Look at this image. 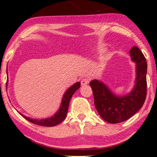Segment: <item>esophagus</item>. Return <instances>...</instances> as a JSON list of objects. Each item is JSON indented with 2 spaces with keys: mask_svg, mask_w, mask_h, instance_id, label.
I'll return each instance as SVG.
<instances>
[{
  "mask_svg": "<svg viewBox=\"0 0 157 157\" xmlns=\"http://www.w3.org/2000/svg\"><path fill=\"white\" fill-rule=\"evenodd\" d=\"M89 82H90V81H89L88 78H83L82 80V82H81L82 86H85V85L88 84Z\"/></svg>",
  "mask_w": 157,
  "mask_h": 157,
  "instance_id": "34e87169",
  "label": "esophagus"
}]
</instances>
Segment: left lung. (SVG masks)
<instances>
[{
	"label": "left lung",
	"mask_w": 157,
	"mask_h": 157,
	"mask_svg": "<svg viewBox=\"0 0 157 157\" xmlns=\"http://www.w3.org/2000/svg\"><path fill=\"white\" fill-rule=\"evenodd\" d=\"M129 53L132 60L136 64L135 84L130 93L118 96L102 82L94 79L90 83L97 111L108 123H120L129 119L142 108L146 100V59L137 46H133Z\"/></svg>",
	"instance_id": "obj_1"
}]
</instances>
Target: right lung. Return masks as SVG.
<instances>
[{
	"mask_svg": "<svg viewBox=\"0 0 157 157\" xmlns=\"http://www.w3.org/2000/svg\"><path fill=\"white\" fill-rule=\"evenodd\" d=\"M81 83L77 82L71 86L68 90H67L65 93L64 94L63 100H62V102L59 109L58 110V111L56 113L55 115L52 116V117L47 118V119H31V118H29L26 116L23 115L21 113H19L22 117L25 118V119H27L28 121H30L35 124H37L39 126H44V127H54L59 124V123H61L64 119H65L67 115V110H68V106H69V102L71 100V98H72L73 94L75 93V92L78 89L80 88Z\"/></svg>",
	"mask_w": 157,
	"mask_h": 157,
	"instance_id": "obj_1",
	"label": "right lung"
}]
</instances>
